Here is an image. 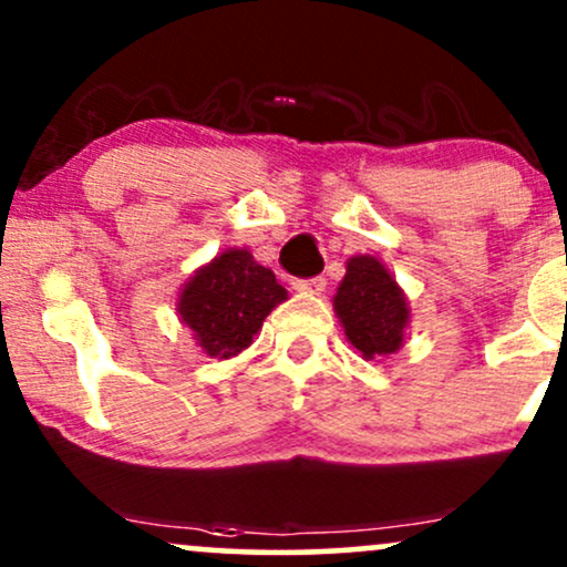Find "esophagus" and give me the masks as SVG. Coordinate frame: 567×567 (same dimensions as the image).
Masks as SVG:
<instances>
[{"label":"esophagus","instance_id":"obj_1","mask_svg":"<svg viewBox=\"0 0 567 567\" xmlns=\"http://www.w3.org/2000/svg\"><path fill=\"white\" fill-rule=\"evenodd\" d=\"M292 288L301 290V292H309V296H317V292H322V290H324V277L296 279V282H292Z\"/></svg>","mask_w":567,"mask_h":567}]
</instances>
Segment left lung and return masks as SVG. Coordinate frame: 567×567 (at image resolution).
<instances>
[{
	"label": "left lung",
	"instance_id": "1",
	"mask_svg": "<svg viewBox=\"0 0 567 567\" xmlns=\"http://www.w3.org/2000/svg\"><path fill=\"white\" fill-rule=\"evenodd\" d=\"M333 303L351 347L362 351L365 360L394 354L402 347L410 311L405 296L381 261L370 256L349 258L347 277Z\"/></svg>",
	"mask_w": 567,
	"mask_h": 567
}]
</instances>
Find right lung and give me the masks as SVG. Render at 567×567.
<instances>
[{"label":"right lung","mask_w":567,"mask_h":567,"mask_svg":"<svg viewBox=\"0 0 567 567\" xmlns=\"http://www.w3.org/2000/svg\"><path fill=\"white\" fill-rule=\"evenodd\" d=\"M288 298L275 271L247 250H226L186 282L178 315L210 357L239 354L252 343L269 311Z\"/></svg>","instance_id":"obj_1"}]
</instances>
